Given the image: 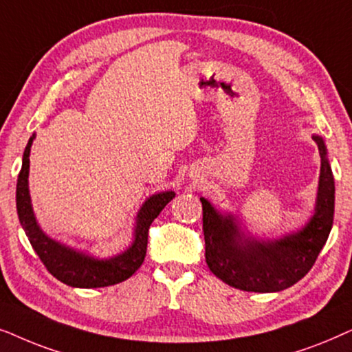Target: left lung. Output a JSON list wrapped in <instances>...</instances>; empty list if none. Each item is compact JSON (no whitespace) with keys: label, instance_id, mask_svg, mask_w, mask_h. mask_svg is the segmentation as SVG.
<instances>
[{"label":"left lung","instance_id":"left-lung-1","mask_svg":"<svg viewBox=\"0 0 352 352\" xmlns=\"http://www.w3.org/2000/svg\"><path fill=\"white\" fill-rule=\"evenodd\" d=\"M314 142L322 159L317 208L301 232L269 243L241 240L233 217H223L201 198L206 262L223 283L243 292H282L299 282L316 264L333 225L335 180L325 157V144L320 137H314Z\"/></svg>","mask_w":352,"mask_h":352}]
</instances>
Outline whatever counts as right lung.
I'll use <instances>...</instances> for the list:
<instances>
[{"mask_svg": "<svg viewBox=\"0 0 352 352\" xmlns=\"http://www.w3.org/2000/svg\"><path fill=\"white\" fill-rule=\"evenodd\" d=\"M34 137L27 143L25 151L22 157V168L19 172L16 203L17 214L21 220L22 228L29 238L32 248H34L40 261L43 262L46 270L59 282L69 287L77 288H102L124 282L132 277L143 264L148 248V230L153 220L157 217L159 212L170 203L175 193L166 191V193L154 195L142 206L137 219V228H135L133 245L120 256L112 257L107 261H100L90 257L83 252H77L70 248H65L56 243L45 235L36 225V220L32 212L30 195H29V156L30 146Z\"/></svg>", "mask_w": 352, "mask_h": 352, "instance_id": "right-lung-1", "label": "right lung"}]
</instances>
